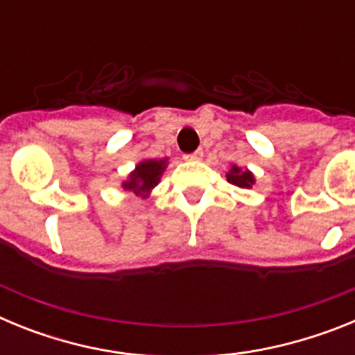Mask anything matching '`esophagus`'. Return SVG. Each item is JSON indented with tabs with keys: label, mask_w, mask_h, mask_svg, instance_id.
I'll list each match as a JSON object with an SVG mask.
<instances>
[{
	"label": "esophagus",
	"mask_w": 355,
	"mask_h": 355,
	"mask_svg": "<svg viewBox=\"0 0 355 355\" xmlns=\"http://www.w3.org/2000/svg\"><path fill=\"white\" fill-rule=\"evenodd\" d=\"M202 155H205V150H202V149H197L196 153H190V155H184L183 158L188 159V162H196V159L202 158Z\"/></svg>",
	"instance_id": "1"
}]
</instances>
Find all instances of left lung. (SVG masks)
Listing matches in <instances>:
<instances>
[{"mask_svg": "<svg viewBox=\"0 0 355 355\" xmlns=\"http://www.w3.org/2000/svg\"><path fill=\"white\" fill-rule=\"evenodd\" d=\"M227 181L231 184H236L241 188H250V184H254V178L249 171H241V168L233 167L227 174Z\"/></svg>", "mask_w": 355, "mask_h": 355, "instance_id": "1", "label": "left lung"}]
</instances>
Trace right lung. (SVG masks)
<instances>
[{"label": "right lung", "mask_w": 355, "mask_h": 355, "mask_svg": "<svg viewBox=\"0 0 355 355\" xmlns=\"http://www.w3.org/2000/svg\"><path fill=\"white\" fill-rule=\"evenodd\" d=\"M163 168H165V159L142 162L140 165H137V171L130 175V181H126L122 187L128 192H133L135 196H146L150 188L158 184Z\"/></svg>", "instance_id": "add662e5"}]
</instances>
